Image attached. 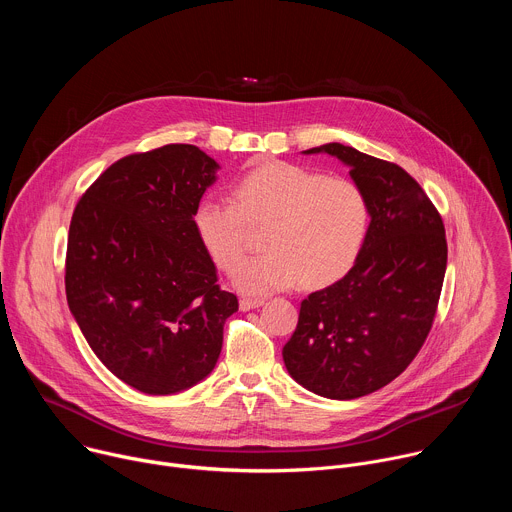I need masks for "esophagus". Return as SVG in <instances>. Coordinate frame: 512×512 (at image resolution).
Segmentation results:
<instances>
[{"label": "esophagus", "mask_w": 512, "mask_h": 512, "mask_svg": "<svg viewBox=\"0 0 512 512\" xmlns=\"http://www.w3.org/2000/svg\"><path fill=\"white\" fill-rule=\"evenodd\" d=\"M265 302L263 300H251V298H243L241 302H239V308H241V312H249V310H253V308H259V306H263Z\"/></svg>", "instance_id": "esophagus-1"}]
</instances>
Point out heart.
<instances>
[{
    "instance_id": "1",
    "label": "heart",
    "mask_w": 512,
    "mask_h": 512,
    "mask_svg": "<svg viewBox=\"0 0 512 512\" xmlns=\"http://www.w3.org/2000/svg\"><path fill=\"white\" fill-rule=\"evenodd\" d=\"M371 210L348 178H328L300 164L269 160L243 174L233 200L204 196L194 208L200 245L223 271L245 255L247 225H267L263 255L247 259L235 285L251 296L328 285L356 261L369 233Z\"/></svg>"
}]
</instances>
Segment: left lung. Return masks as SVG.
Wrapping results in <instances>:
<instances>
[{
  "instance_id": "obj_1",
  "label": "left lung",
  "mask_w": 512,
  "mask_h": 512,
  "mask_svg": "<svg viewBox=\"0 0 512 512\" xmlns=\"http://www.w3.org/2000/svg\"><path fill=\"white\" fill-rule=\"evenodd\" d=\"M350 168L371 210L352 269L314 291L283 346L285 369L308 391L356 399L397 379L421 350L440 302L448 243L440 212L397 164L326 143Z\"/></svg>"
}]
</instances>
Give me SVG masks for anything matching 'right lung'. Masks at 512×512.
<instances>
[{"mask_svg":"<svg viewBox=\"0 0 512 512\" xmlns=\"http://www.w3.org/2000/svg\"><path fill=\"white\" fill-rule=\"evenodd\" d=\"M216 170L188 143L131 154L72 212L68 308L97 358L141 393L172 395L208 377L239 310L192 223Z\"/></svg>","mask_w":512,"mask_h":512,"instance_id":"1","label":"right lung"}]
</instances>
